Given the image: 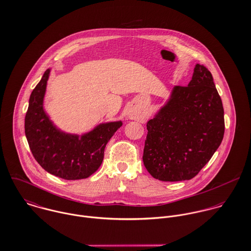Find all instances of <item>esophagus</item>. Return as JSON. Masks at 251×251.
Wrapping results in <instances>:
<instances>
[{
    "mask_svg": "<svg viewBox=\"0 0 251 251\" xmlns=\"http://www.w3.org/2000/svg\"><path fill=\"white\" fill-rule=\"evenodd\" d=\"M127 117H128L130 120H135V121H140V120L142 119V115H141L139 112H137V111H135V110H132V109L128 110V112H127Z\"/></svg>",
    "mask_w": 251,
    "mask_h": 251,
    "instance_id": "esophagus-1",
    "label": "esophagus"
}]
</instances>
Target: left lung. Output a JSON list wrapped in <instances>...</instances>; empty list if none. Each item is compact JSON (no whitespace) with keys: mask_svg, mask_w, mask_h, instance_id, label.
Masks as SVG:
<instances>
[{"mask_svg":"<svg viewBox=\"0 0 251 251\" xmlns=\"http://www.w3.org/2000/svg\"><path fill=\"white\" fill-rule=\"evenodd\" d=\"M143 162L163 181L194 178L224 135V110L212 73L197 64L186 87L175 86L147 124Z\"/></svg>","mask_w":251,"mask_h":251,"instance_id":"obj_1","label":"left lung"}]
</instances>
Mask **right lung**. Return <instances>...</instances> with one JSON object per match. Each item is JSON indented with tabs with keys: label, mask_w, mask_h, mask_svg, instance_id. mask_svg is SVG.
<instances>
[{
	"label": "right lung",
	"mask_w": 251,
	"mask_h": 251,
	"mask_svg": "<svg viewBox=\"0 0 251 251\" xmlns=\"http://www.w3.org/2000/svg\"><path fill=\"white\" fill-rule=\"evenodd\" d=\"M50 72L51 69L44 72L31 94L25 117L26 138L45 171L64 179H86L101 165L105 146L123 123H101L81 135L60 129L43 107Z\"/></svg>",
	"instance_id": "add662e5"
}]
</instances>
